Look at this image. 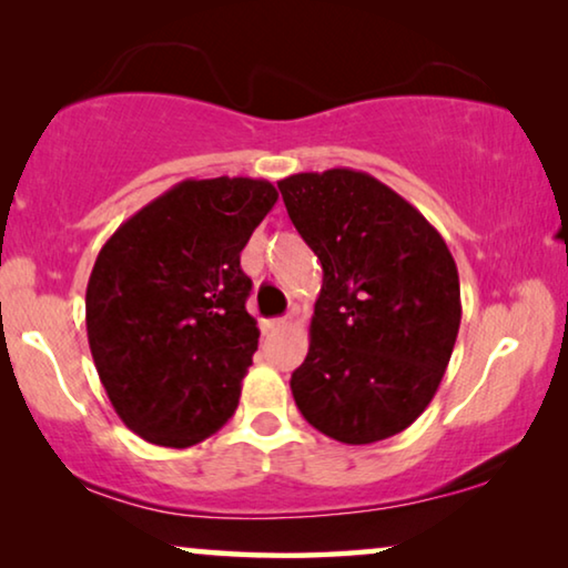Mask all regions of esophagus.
Returning <instances> with one entry per match:
<instances>
[{"mask_svg": "<svg viewBox=\"0 0 568 568\" xmlns=\"http://www.w3.org/2000/svg\"><path fill=\"white\" fill-rule=\"evenodd\" d=\"M283 326H287V318H267V321H262V334H273Z\"/></svg>", "mask_w": 568, "mask_h": 568, "instance_id": "1", "label": "esophagus"}]
</instances>
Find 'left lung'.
<instances>
[{"label": "left lung", "instance_id": "1", "mask_svg": "<svg viewBox=\"0 0 568 568\" xmlns=\"http://www.w3.org/2000/svg\"><path fill=\"white\" fill-rule=\"evenodd\" d=\"M324 267L295 405L342 444L416 420L442 385L462 324L456 262L416 206L369 173L332 168L277 181Z\"/></svg>", "mask_w": 568, "mask_h": 568}]
</instances>
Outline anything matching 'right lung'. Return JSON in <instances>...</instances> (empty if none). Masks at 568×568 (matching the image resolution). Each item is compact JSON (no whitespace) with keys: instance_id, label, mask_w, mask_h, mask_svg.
<instances>
[{"instance_id":"1","label":"right lung","mask_w":568,"mask_h":568,"mask_svg":"<svg viewBox=\"0 0 568 568\" xmlns=\"http://www.w3.org/2000/svg\"><path fill=\"white\" fill-rule=\"evenodd\" d=\"M275 201L257 178L183 181L101 247L87 287L91 357L145 442L193 446L236 410L260 338L240 252Z\"/></svg>"}]
</instances>
